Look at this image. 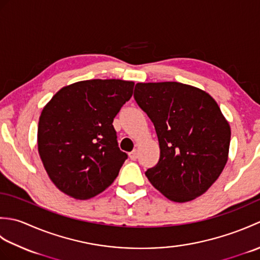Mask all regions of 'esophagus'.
Segmentation results:
<instances>
[{
  "label": "esophagus",
  "instance_id": "obj_1",
  "mask_svg": "<svg viewBox=\"0 0 260 260\" xmlns=\"http://www.w3.org/2000/svg\"><path fill=\"white\" fill-rule=\"evenodd\" d=\"M137 156H139V152H137V150H134L129 153V158L132 159V161H135Z\"/></svg>",
  "mask_w": 260,
  "mask_h": 260
}]
</instances>
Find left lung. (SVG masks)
I'll list each match as a JSON object with an SVG mask.
<instances>
[{
	"label": "left lung",
	"mask_w": 260,
	"mask_h": 260,
	"mask_svg": "<svg viewBox=\"0 0 260 260\" xmlns=\"http://www.w3.org/2000/svg\"><path fill=\"white\" fill-rule=\"evenodd\" d=\"M134 98L155 127L159 159L145 175L174 202L203 194L228 161L230 125L204 90L176 81L139 82Z\"/></svg>",
	"instance_id": "left-lung-1"
}]
</instances>
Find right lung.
Here are the masks:
<instances>
[{"label":"right lung","mask_w":260,"mask_h":260,"mask_svg":"<svg viewBox=\"0 0 260 260\" xmlns=\"http://www.w3.org/2000/svg\"><path fill=\"white\" fill-rule=\"evenodd\" d=\"M133 81L91 79L61 88L42 109L38 151L49 178L71 198L87 200L117 178L127 154L115 116L133 95Z\"/></svg>","instance_id":"add662e5"}]
</instances>
